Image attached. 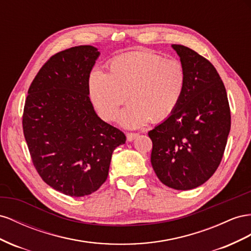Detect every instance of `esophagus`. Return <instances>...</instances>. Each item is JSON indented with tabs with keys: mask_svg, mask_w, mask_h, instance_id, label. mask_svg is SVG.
<instances>
[{
	"mask_svg": "<svg viewBox=\"0 0 251 251\" xmlns=\"http://www.w3.org/2000/svg\"><path fill=\"white\" fill-rule=\"evenodd\" d=\"M126 137H127V141L128 142H132L135 138L139 137L138 133H134V132H127L126 133Z\"/></svg>",
	"mask_w": 251,
	"mask_h": 251,
	"instance_id": "obj_1",
	"label": "esophagus"
}]
</instances>
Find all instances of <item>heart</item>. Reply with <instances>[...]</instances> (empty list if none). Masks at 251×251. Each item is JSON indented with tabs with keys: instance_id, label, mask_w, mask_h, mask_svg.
<instances>
[{
	"instance_id": "1",
	"label": "heart",
	"mask_w": 251,
	"mask_h": 251,
	"mask_svg": "<svg viewBox=\"0 0 251 251\" xmlns=\"http://www.w3.org/2000/svg\"><path fill=\"white\" fill-rule=\"evenodd\" d=\"M108 75L101 71L90 75L89 97L103 119L114 121L129 95L132 102L120 116V123L127 128L169 118L186 88L183 64L148 50L117 56L108 64Z\"/></svg>"
}]
</instances>
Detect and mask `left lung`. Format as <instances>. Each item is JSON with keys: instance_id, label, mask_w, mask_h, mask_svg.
Segmentation results:
<instances>
[{"instance_id": "obj_1", "label": "left lung", "mask_w": 251, "mask_h": 251, "mask_svg": "<svg viewBox=\"0 0 251 251\" xmlns=\"http://www.w3.org/2000/svg\"><path fill=\"white\" fill-rule=\"evenodd\" d=\"M186 70V88L169 118L148 132L151 165L170 188L189 190L216 173L224 154L231 117L223 81L195 50L174 44Z\"/></svg>"}]
</instances>
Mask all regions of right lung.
<instances>
[{
	"mask_svg": "<svg viewBox=\"0 0 251 251\" xmlns=\"http://www.w3.org/2000/svg\"><path fill=\"white\" fill-rule=\"evenodd\" d=\"M99 55L90 45L55 53L33 78L25 101L23 132L33 165L47 185L70 197L101 187L113 150L126 141L90 102L89 75Z\"/></svg>",
	"mask_w": 251,
	"mask_h": 251,
	"instance_id": "1",
	"label": "right lung"
}]
</instances>
